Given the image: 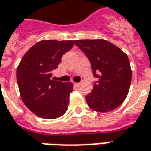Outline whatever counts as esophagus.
I'll use <instances>...</instances> for the list:
<instances>
[{"label": "esophagus", "instance_id": "obj_1", "mask_svg": "<svg viewBox=\"0 0 151 151\" xmlns=\"http://www.w3.org/2000/svg\"><path fill=\"white\" fill-rule=\"evenodd\" d=\"M74 85H75L76 86H79V85H80V83H74Z\"/></svg>", "mask_w": 151, "mask_h": 151}]
</instances>
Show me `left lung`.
I'll use <instances>...</instances> for the list:
<instances>
[{"instance_id":"8db88e82","label":"left lung","mask_w":151,"mask_h":151,"mask_svg":"<svg viewBox=\"0 0 151 151\" xmlns=\"http://www.w3.org/2000/svg\"><path fill=\"white\" fill-rule=\"evenodd\" d=\"M74 43L88 58L98 78L92 91L85 96L88 106L101 113L118 108L127 97L132 80L127 55L106 40H77Z\"/></svg>"}]
</instances>
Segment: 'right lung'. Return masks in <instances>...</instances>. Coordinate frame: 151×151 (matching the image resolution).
I'll use <instances>...</instances> for the list:
<instances>
[{"label": "right lung", "instance_id": "obj_1", "mask_svg": "<svg viewBox=\"0 0 151 151\" xmlns=\"http://www.w3.org/2000/svg\"><path fill=\"white\" fill-rule=\"evenodd\" d=\"M73 44V41H41L26 52L17 68L21 99L40 118L57 119L68 109L69 95L73 90L72 83L55 80L52 71Z\"/></svg>", "mask_w": 151, "mask_h": 151}]
</instances>
